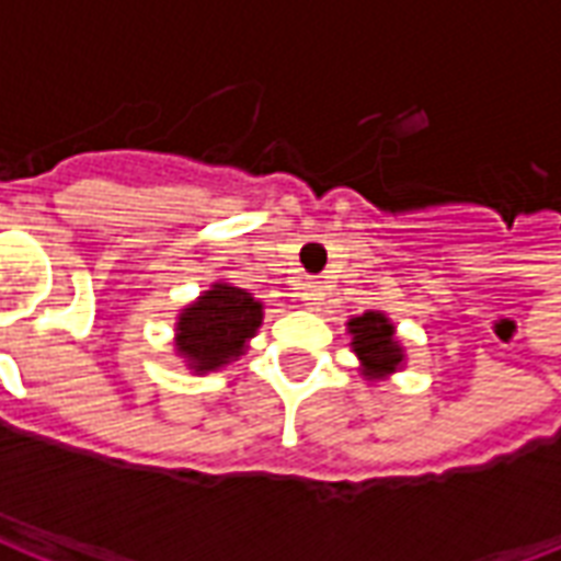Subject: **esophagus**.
<instances>
[{
  "label": "esophagus",
  "mask_w": 561,
  "mask_h": 561,
  "mask_svg": "<svg viewBox=\"0 0 561 561\" xmlns=\"http://www.w3.org/2000/svg\"><path fill=\"white\" fill-rule=\"evenodd\" d=\"M304 306L306 309H318V306L324 304V297H328V291H324V285L321 282H306L304 285Z\"/></svg>",
  "instance_id": "esophagus-1"
}]
</instances>
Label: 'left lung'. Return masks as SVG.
<instances>
[{
	"mask_svg": "<svg viewBox=\"0 0 561 561\" xmlns=\"http://www.w3.org/2000/svg\"><path fill=\"white\" fill-rule=\"evenodd\" d=\"M348 336L352 352L357 357V373L364 381H388L405 366V345L397 336V324L385 312L369 309L364 316L348 318Z\"/></svg>",
	"mask_w": 561,
	"mask_h": 561,
	"instance_id": "1",
	"label": "left lung"
}]
</instances>
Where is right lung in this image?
<instances>
[{"label":"right lung","instance_id":"add662e5","mask_svg":"<svg viewBox=\"0 0 561 561\" xmlns=\"http://www.w3.org/2000/svg\"><path fill=\"white\" fill-rule=\"evenodd\" d=\"M264 321V304L231 282H213L176 312L173 354L195 376L219 373L249 352Z\"/></svg>","mask_w":561,"mask_h":561}]
</instances>
